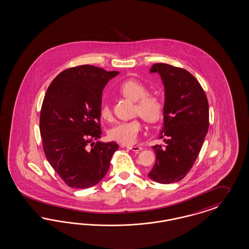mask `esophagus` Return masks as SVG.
<instances>
[{
	"label": "esophagus",
	"instance_id": "1",
	"mask_svg": "<svg viewBox=\"0 0 249 249\" xmlns=\"http://www.w3.org/2000/svg\"><path fill=\"white\" fill-rule=\"evenodd\" d=\"M127 148L129 149V150H131V151H133V152H140L141 150H142V147H140V146H127Z\"/></svg>",
	"mask_w": 249,
	"mask_h": 249
}]
</instances>
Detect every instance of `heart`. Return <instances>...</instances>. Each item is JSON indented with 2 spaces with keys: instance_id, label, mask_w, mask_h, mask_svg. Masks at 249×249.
I'll return each mask as SVG.
<instances>
[{
  "instance_id": "1",
  "label": "heart",
  "mask_w": 249,
  "mask_h": 249,
  "mask_svg": "<svg viewBox=\"0 0 249 249\" xmlns=\"http://www.w3.org/2000/svg\"><path fill=\"white\" fill-rule=\"evenodd\" d=\"M120 92L124 96L136 101L135 113L149 123H155L163 117L162 99L155 94H148V89L142 83L135 80H127L120 86ZM99 113L106 120L112 119V110L109 104L103 102L100 105ZM142 130V121L138 119L122 121L108 130V138L125 145H131L137 142L139 134Z\"/></svg>"
}]
</instances>
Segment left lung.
<instances>
[{"mask_svg": "<svg viewBox=\"0 0 249 249\" xmlns=\"http://www.w3.org/2000/svg\"><path fill=\"white\" fill-rule=\"evenodd\" d=\"M151 72H158L165 93L163 145L153 146L156 162L148 174L161 184L183 179L197 160L209 129V103L197 79L185 69L155 63Z\"/></svg>", "mask_w": 249, "mask_h": 249, "instance_id": "left-lung-1", "label": "left lung"}]
</instances>
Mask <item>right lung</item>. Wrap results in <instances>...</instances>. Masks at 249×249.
Returning a JSON list of instances; mask_svg holds the SVG:
<instances>
[{"mask_svg":"<svg viewBox=\"0 0 249 249\" xmlns=\"http://www.w3.org/2000/svg\"><path fill=\"white\" fill-rule=\"evenodd\" d=\"M118 73L89 64L79 65L59 73L46 92L39 118L43 151L70 188L96 185L119 149L115 142H92L102 133L99 107L104 86Z\"/></svg>","mask_w":249,"mask_h":249,"instance_id":"right-lung-1","label":"right lung"}]
</instances>
